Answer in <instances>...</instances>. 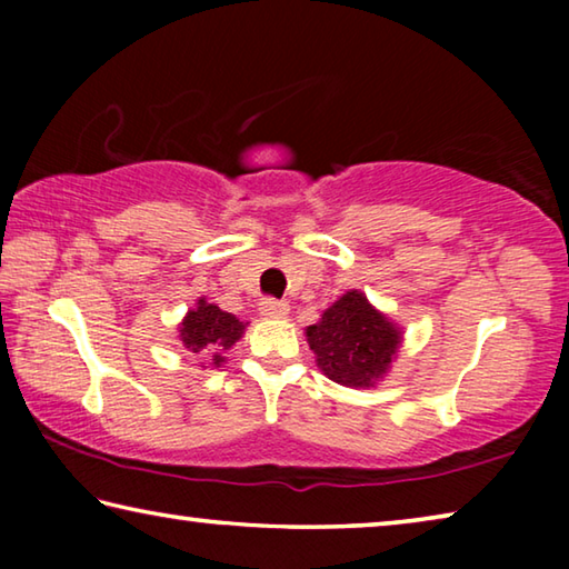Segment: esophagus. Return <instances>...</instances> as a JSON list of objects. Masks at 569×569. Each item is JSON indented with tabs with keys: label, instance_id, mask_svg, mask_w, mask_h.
Instances as JSON below:
<instances>
[{
	"label": "esophagus",
	"instance_id": "obj_1",
	"mask_svg": "<svg viewBox=\"0 0 569 569\" xmlns=\"http://www.w3.org/2000/svg\"><path fill=\"white\" fill-rule=\"evenodd\" d=\"M288 313V303L278 301V298H263L261 301V316L266 319H283Z\"/></svg>",
	"mask_w": 569,
	"mask_h": 569
}]
</instances>
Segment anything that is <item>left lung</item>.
I'll return each mask as SVG.
<instances>
[{
	"instance_id": "8db88e82",
	"label": "left lung",
	"mask_w": 569,
	"mask_h": 569,
	"mask_svg": "<svg viewBox=\"0 0 569 569\" xmlns=\"http://www.w3.org/2000/svg\"><path fill=\"white\" fill-rule=\"evenodd\" d=\"M306 333L323 373L341 387H373L387 373L401 339L387 316L359 291L326 308L321 321L308 326Z\"/></svg>"
}]
</instances>
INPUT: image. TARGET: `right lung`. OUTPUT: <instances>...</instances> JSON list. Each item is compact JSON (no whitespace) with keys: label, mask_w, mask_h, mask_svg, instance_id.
<instances>
[{"label":"right lung","mask_w":569,"mask_h":569,"mask_svg":"<svg viewBox=\"0 0 569 569\" xmlns=\"http://www.w3.org/2000/svg\"><path fill=\"white\" fill-rule=\"evenodd\" d=\"M243 329L246 326L233 313L220 311L218 306L206 303V298H200L198 308H192L180 326V339L190 353H213L230 349L243 336ZM216 363H220L218 353Z\"/></svg>","instance_id":"right-lung-1"}]
</instances>
